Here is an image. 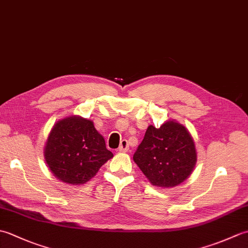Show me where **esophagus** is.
I'll list each match as a JSON object with an SVG mask.
<instances>
[{"label": "esophagus", "instance_id": "obj_1", "mask_svg": "<svg viewBox=\"0 0 248 248\" xmlns=\"http://www.w3.org/2000/svg\"><path fill=\"white\" fill-rule=\"evenodd\" d=\"M129 149V144H128V140H123L120 141V146L118 148V151L119 152H125L128 151Z\"/></svg>", "mask_w": 248, "mask_h": 248}]
</instances>
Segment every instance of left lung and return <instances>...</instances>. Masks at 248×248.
<instances>
[{
    "label": "left lung",
    "instance_id": "1",
    "mask_svg": "<svg viewBox=\"0 0 248 248\" xmlns=\"http://www.w3.org/2000/svg\"><path fill=\"white\" fill-rule=\"evenodd\" d=\"M133 160L155 186L173 187L186 181L197 162V151L188 130L177 120L160 128L150 124Z\"/></svg>",
    "mask_w": 248,
    "mask_h": 248
}]
</instances>
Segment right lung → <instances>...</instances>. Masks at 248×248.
<instances>
[{"label": "right lung", "mask_w": 248, "mask_h": 248, "mask_svg": "<svg viewBox=\"0 0 248 248\" xmlns=\"http://www.w3.org/2000/svg\"><path fill=\"white\" fill-rule=\"evenodd\" d=\"M44 155L53 175L67 184H84L114 156L93 120L71 115L57 121L46 139Z\"/></svg>", "instance_id": "add662e5"}]
</instances>
